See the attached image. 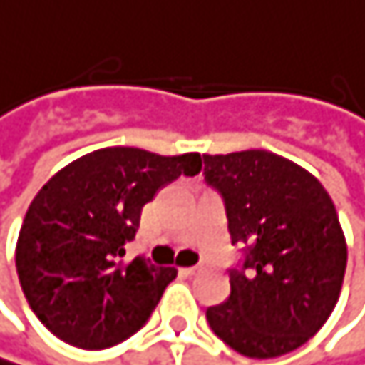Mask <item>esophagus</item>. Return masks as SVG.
Instances as JSON below:
<instances>
[{"mask_svg":"<svg viewBox=\"0 0 365 365\" xmlns=\"http://www.w3.org/2000/svg\"><path fill=\"white\" fill-rule=\"evenodd\" d=\"M201 270H203V266H201V264H197V266H188V268H181V272L188 274V277H192V274H199Z\"/></svg>","mask_w":365,"mask_h":365,"instance_id":"esophagus-1","label":"esophagus"}]
</instances>
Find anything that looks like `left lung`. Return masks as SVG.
I'll return each mask as SVG.
<instances>
[{
	"mask_svg": "<svg viewBox=\"0 0 365 365\" xmlns=\"http://www.w3.org/2000/svg\"><path fill=\"white\" fill-rule=\"evenodd\" d=\"M205 184L225 205L231 292L207 307L212 331L236 353L270 359L292 353L331 316L346 270V240L320 181L277 153L251 149L203 155Z\"/></svg>",
	"mask_w": 365,
	"mask_h": 365,
	"instance_id": "8db88e82",
	"label": "left lung"
}]
</instances>
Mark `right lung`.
<instances>
[{"mask_svg": "<svg viewBox=\"0 0 365 365\" xmlns=\"http://www.w3.org/2000/svg\"><path fill=\"white\" fill-rule=\"evenodd\" d=\"M199 153L158 155L108 147L58 170L34 197L16 242V272L38 320L62 342L99 351L134 335L155 309L175 268L138 255L125 262L140 212Z\"/></svg>", "mask_w": 365, "mask_h": 365, "instance_id": "1", "label": "right lung"}]
</instances>
